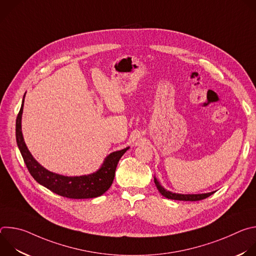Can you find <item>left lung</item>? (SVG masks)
I'll return each mask as SVG.
<instances>
[{"label": "left lung", "mask_w": 256, "mask_h": 256, "mask_svg": "<svg viewBox=\"0 0 256 256\" xmlns=\"http://www.w3.org/2000/svg\"><path fill=\"white\" fill-rule=\"evenodd\" d=\"M154 182H155V186H156L157 190H159V192H160L163 196H165L166 198H169V200L196 202V200H204V198H208L210 196H212V194L214 192H212L202 194H172V192H167L166 190H164L155 177H154Z\"/></svg>", "instance_id": "1"}]
</instances>
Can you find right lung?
Wrapping results in <instances>:
<instances>
[{
    "label": "right lung",
    "instance_id": "1",
    "mask_svg": "<svg viewBox=\"0 0 256 256\" xmlns=\"http://www.w3.org/2000/svg\"><path fill=\"white\" fill-rule=\"evenodd\" d=\"M23 102L16 120V140L26 167L32 177L40 184L46 186L52 192L68 198H93L107 192L114 182L118 163L128 148L108 155L101 168L90 175L68 177L52 173L35 161L24 142L21 132Z\"/></svg>",
    "mask_w": 256,
    "mask_h": 256
}]
</instances>
